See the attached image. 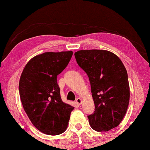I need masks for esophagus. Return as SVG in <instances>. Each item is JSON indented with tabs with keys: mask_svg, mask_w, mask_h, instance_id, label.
<instances>
[{
	"mask_svg": "<svg viewBox=\"0 0 150 150\" xmlns=\"http://www.w3.org/2000/svg\"><path fill=\"white\" fill-rule=\"evenodd\" d=\"M76 102H77V104H81V103H82V100H81V98H77V99H76Z\"/></svg>",
	"mask_w": 150,
	"mask_h": 150,
	"instance_id": "obj_1",
	"label": "esophagus"
}]
</instances>
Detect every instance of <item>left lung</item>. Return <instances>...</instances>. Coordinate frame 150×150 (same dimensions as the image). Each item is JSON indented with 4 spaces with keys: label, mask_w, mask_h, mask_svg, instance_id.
<instances>
[{
    "label": "left lung",
    "mask_w": 150,
    "mask_h": 150,
    "mask_svg": "<svg viewBox=\"0 0 150 150\" xmlns=\"http://www.w3.org/2000/svg\"><path fill=\"white\" fill-rule=\"evenodd\" d=\"M76 61L88 75L95 110L88 116L93 130L108 131L120 123L130 98L128 75L115 54L104 50H79Z\"/></svg>",
    "instance_id": "1"
}]
</instances>
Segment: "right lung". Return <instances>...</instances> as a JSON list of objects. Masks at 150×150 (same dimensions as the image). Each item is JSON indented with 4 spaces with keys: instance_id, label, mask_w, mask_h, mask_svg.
Returning <instances> with one entry per match:
<instances>
[{
    "instance_id": "obj_1",
    "label": "right lung",
    "mask_w": 150,
    "mask_h": 150,
    "mask_svg": "<svg viewBox=\"0 0 150 150\" xmlns=\"http://www.w3.org/2000/svg\"><path fill=\"white\" fill-rule=\"evenodd\" d=\"M72 51L48 52L29 61L19 79L24 110L35 128L48 135L64 132L74 107L62 101L57 75L67 64Z\"/></svg>"
}]
</instances>
